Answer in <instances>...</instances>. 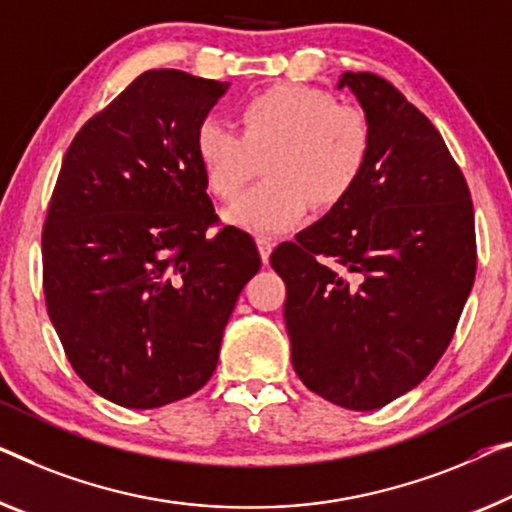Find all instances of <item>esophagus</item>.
I'll return each instance as SVG.
<instances>
[{
    "label": "esophagus",
    "mask_w": 512,
    "mask_h": 512,
    "mask_svg": "<svg viewBox=\"0 0 512 512\" xmlns=\"http://www.w3.org/2000/svg\"><path fill=\"white\" fill-rule=\"evenodd\" d=\"M257 250H259V257H262V262H264V264L269 262L271 250H273L271 239H266V236H257Z\"/></svg>",
    "instance_id": "esophagus-1"
}]
</instances>
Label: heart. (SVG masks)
I'll list each match as a JSON object with an SVG mask.
<instances>
[{"mask_svg": "<svg viewBox=\"0 0 512 512\" xmlns=\"http://www.w3.org/2000/svg\"><path fill=\"white\" fill-rule=\"evenodd\" d=\"M241 133L207 117L195 131V158L218 200H234L264 158L266 181L241 195L225 220L241 230L280 234L308 216L310 204L333 207L361 181L372 151L368 117L335 105L322 89L276 85L239 110Z\"/></svg>", "mask_w": 512, "mask_h": 512, "instance_id": "1", "label": "heart"}]
</instances>
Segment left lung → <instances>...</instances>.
<instances>
[{"mask_svg": "<svg viewBox=\"0 0 512 512\" xmlns=\"http://www.w3.org/2000/svg\"><path fill=\"white\" fill-rule=\"evenodd\" d=\"M372 128L361 181L273 250L292 365L312 393L372 411L421 384L476 278L474 204L444 137L391 82L342 73Z\"/></svg>", "mask_w": 512, "mask_h": 512, "instance_id": "8db88e82", "label": "left lung"}]
</instances>
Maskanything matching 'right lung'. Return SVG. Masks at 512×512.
Segmentation results:
<instances>
[{"mask_svg":"<svg viewBox=\"0 0 512 512\" xmlns=\"http://www.w3.org/2000/svg\"><path fill=\"white\" fill-rule=\"evenodd\" d=\"M227 82L158 68L73 137L43 225V292L73 370L101 398L156 409L218 365L253 236L218 223L195 131Z\"/></svg>","mask_w":512,"mask_h":512,"instance_id":"obj_1","label":"right lung"}]
</instances>
